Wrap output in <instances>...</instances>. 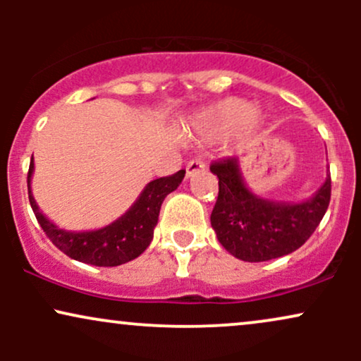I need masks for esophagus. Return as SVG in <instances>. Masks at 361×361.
Here are the masks:
<instances>
[{"instance_id":"34e87169","label":"esophagus","mask_w":361,"mask_h":361,"mask_svg":"<svg viewBox=\"0 0 361 361\" xmlns=\"http://www.w3.org/2000/svg\"><path fill=\"white\" fill-rule=\"evenodd\" d=\"M205 168V163L202 159H192L188 164H186V176H192L195 173L202 171Z\"/></svg>"}]
</instances>
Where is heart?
Segmentation results:
<instances>
[{"mask_svg":"<svg viewBox=\"0 0 361 361\" xmlns=\"http://www.w3.org/2000/svg\"><path fill=\"white\" fill-rule=\"evenodd\" d=\"M255 115V110L247 102L239 98H227L212 109L198 115L197 126L209 137H219L234 132L247 123Z\"/></svg>","mask_w":361,"mask_h":361,"instance_id":"heart-1","label":"heart"}]
</instances>
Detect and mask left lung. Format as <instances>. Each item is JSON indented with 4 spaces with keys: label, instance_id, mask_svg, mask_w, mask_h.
I'll list each match as a JSON object with an SVG mask.
<instances>
[{
    "label": "left lung",
    "instance_id": "obj_1",
    "mask_svg": "<svg viewBox=\"0 0 361 361\" xmlns=\"http://www.w3.org/2000/svg\"><path fill=\"white\" fill-rule=\"evenodd\" d=\"M219 197L210 222L219 243L238 259L259 263L290 255L312 235L331 200V175L309 200L273 202L244 185L238 157L214 161Z\"/></svg>",
    "mask_w": 361,
    "mask_h": 361
}]
</instances>
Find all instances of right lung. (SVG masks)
Wrapping results in <instances>:
<instances>
[{"mask_svg": "<svg viewBox=\"0 0 361 361\" xmlns=\"http://www.w3.org/2000/svg\"><path fill=\"white\" fill-rule=\"evenodd\" d=\"M32 173L34 161L28 168L27 178L28 200L45 235L69 258L94 267H118L142 255L154 235L161 204L166 195L175 192L185 178V169H180L171 176L157 178L146 185L134 205L110 226L86 233H73L57 227L40 212L30 188Z\"/></svg>", "mask_w": 361, "mask_h": 361, "instance_id": "1", "label": "right lung"}]
</instances>
